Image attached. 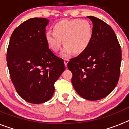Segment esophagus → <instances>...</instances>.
<instances>
[{
    "mask_svg": "<svg viewBox=\"0 0 129 129\" xmlns=\"http://www.w3.org/2000/svg\"><path fill=\"white\" fill-rule=\"evenodd\" d=\"M64 64H65V67H67V64H68V62H69V59H64Z\"/></svg>",
    "mask_w": 129,
    "mask_h": 129,
    "instance_id": "1",
    "label": "esophagus"
}]
</instances>
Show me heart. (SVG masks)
<instances>
[{"label":"heart","mask_w":129,"mask_h":129,"mask_svg":"<svg viewBox=\"0 0 129 129\" xmlns=\"http://www.w3.org/2000/svg\"><path fill=\"white\" fill-rule=\"evenodd\" d=\"M53 31H48L45 39L49 48L57 52L62 46L64 47L61 52L63 57L70 56L73 52L81 54L89 46L93 38V28L86 20H61L53 26Z\"/></svg>","instance_id":"b5f03b06"}]
</instances>
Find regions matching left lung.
<instances>
[{
    "label": "left lung",
    "mask_w": 129,
    "mask_h": 129,
    "mask_svg": "<svg viewBox=\"0 0 129 129\" xmlns=\"http://www.w3.org/2000/svg\"><path fill=\"white\" fill-rule=\"evenodd\" d=\"M93 38L86 50L72 58L67 67L72 73V83L83 98L95 101L114 89L119 78L121 50L109 25L93 16Z\"/></svg>",
    "instance_id": "8db88e82"
}]
</instances>
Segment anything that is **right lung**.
I'll use <instances>...</instances> for the list:
<instances>
[{
  "instance_id": "add662e5",
  "label": "right lung",
  "mask_w": 129,
  "mask_h": 129,
  "mask_svg": "<svg viewBox=\"0 0 129 129\" xmlns=\"http://www.w3.org/2000/svg\"><path fill=\"white\" fill-rule=\"evenodd\" d=\"M46 18H31L11 34L7 50L11 80L22 98L39 104L48 101L54 83L65 70L63 59L49 49L45 39Z\"/></svg>"
}]
</instances>
